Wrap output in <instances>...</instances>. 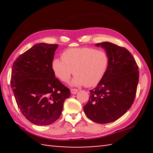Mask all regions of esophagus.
Instances as JSON below:
<instances>
[{
	"instance_id": "34e87169",
	"label": "esophagus",
	"mask_w": 153,
	"mask_h": 153,
	"mask_svg": "<svg viewBox=\"0 0 153 153\" xmlns=\"http://www.w3.org/2000/svg\"><path fill=\"white\" fill-rule=\"evenodd\" d=\"M77 92H78V90L76 89V88H72V89H71V94H76Z\"/></svg>"
}]
</instances>
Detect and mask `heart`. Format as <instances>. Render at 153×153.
I'll list each match as a JSON object with an SVG mask.
<instances>
[{
    "label": "heart",
    "instance_id": "b5f03b06",
    "mask_svg": "<svg viewBox=\"0 0 153 153\" xmlns=\"http://www.w3.org/2000/svg\"><path fill=\"white\" fill-rule=\"evenodd\" d=\"M61 58L52 61L54 74L61 82L67 83L74 72L72 85L76 86H97L105 77L109 63L105 51L90 47L69 48L62 53Z\"/></svg>",
    "mask_w": 153,
    "mask_h": 153
}]
</instances>
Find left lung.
Listing matches in <instances>:
<instances>
[{
	"instance_id": "obj_1",
	"label": "left lung",
	"mask_w": 153,
	"mask_h": 153,
	"mask_svg": "<svg viewBox=\"0 0 153 153\" xmlns=\"http://www.w3.org/2000/svg\"><path fill=\"white\" fill-rule=\"evenodd\" d=\"M105 49L109 58L107 73L90 90L84 113L94 122L105 124L123 116L133 105L139 80L138 66L128 49L113 43L97 44Z\"/></svg>"
}]
</instances>
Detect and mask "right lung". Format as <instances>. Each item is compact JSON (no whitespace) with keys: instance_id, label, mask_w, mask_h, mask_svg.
I'll return each mask as SVG.
<instances>
[{"instance_id":"add662e5","label":"right lung","mask_w":153,"mask_h":153,"mask_svg":"<svg viewBox=\"0 0 153 153\" xmlns=\"http://www.w3.org/2000/svg\"><path fill=\"white\" fill-rule=\"evenodd\" d=\"M58 45L38 43L12 67L11 85L22 113L35 125L47 126L61 115L70 90L56 78L51 64Z\"/></svg>"}]
</instances>
